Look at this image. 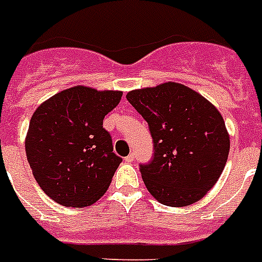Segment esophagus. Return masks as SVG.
Here are the masks:
<instances>
[{"label":"esophagus","mask_w":262,"mask_h":262,"mask_svg":"<svg viewBox=\"0 0 262 262\" xmlns=\"http://www.w3.org/2000/svg\"><path fill=\"white\" fill-rule=\"evenodd\" d=\"M133 161H134V154L133 153H130L129 156L125 157V162L130 163V162H133Z\"/></svg>","instance_id":"esophagus-1"}]
</instances>
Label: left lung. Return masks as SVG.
Instances as JSON below:
<instances>
[{
    "label": "left lung",
    "instance_id": "left-lung-1",
    "mask_svg": "<svg viewBox=\"0 0 262 262\" xmlns=\"http://www.w3.org/2000/svg\"><path fill=\"white\" fill-rule=\"evenodd\" d=\"M126 99L146 120L153 137V159L140 166L150 194L170 207L202 199L220 178L229 153V134L219 111L174 81L130 91Z\"/></svg>",
    "mask_w": 262,
    "mask_h": 262
}]
</instances>
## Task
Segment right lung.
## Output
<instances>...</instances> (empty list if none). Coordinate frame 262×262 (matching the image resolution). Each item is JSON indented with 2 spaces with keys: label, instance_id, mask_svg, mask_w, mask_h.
<instances>
[{
  "label": "right lung",
  "instance_id": "1",
  "mask_svg": "<svg viewBox=\"0 0 262 262\" xmlns=\"http://www.w3.org/2000/svg\"><path fill=\"white\" fill-rule=\"evenodd\" d=\"M121 91L76 85L33 113L25 141L27 161L47 196L66 207H87L103 196L122 159L113 153L103 120Z\"/></svg>",
  "mask_w": 262,
  "mask_h": 262
}]
</instances>
